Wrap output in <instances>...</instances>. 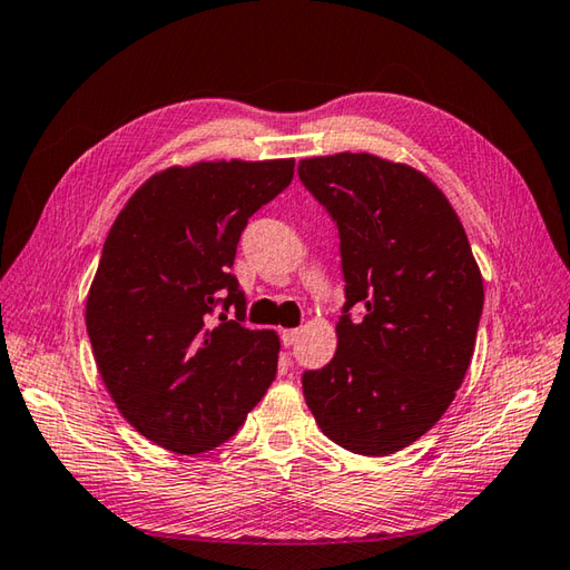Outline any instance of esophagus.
Returning <instances> with one entry per match:
<instances>
[{"label":"esophagus","mask_w":570,"mask_h":570,"mask_svg":"<svg viewBox=\"0 0 570 570\" xmlns=\"http://www.w3.org/2000/svg\"><path fill=\"white\" fill-rule=\"evenodd\" d=\"M296 337H298V331H296V328L282 331V343H284V347H292V345L296 343Z\"/></svg>","instance_id":"esophagus-1"}]
</instances>
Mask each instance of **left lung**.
<instances>
[{"mask_svg": "<svg viewBox=\"0 0 570 570\" xmlns=\"http://www.w3.org/2000/svg\"><path fill=\"white\" fill-rule=\"evenodd\" d=\"M298 176L337 225L347 298L335 357L304 374L306 404L345 451L396 453L435 426L465 380L480 266L453 205L414 166L341 151L301 159Z\"/></svg>", "mask_w": 570, "mask_h": 570, "instance_id": "left-lung-1", "label": "left lung"}]
</instances>
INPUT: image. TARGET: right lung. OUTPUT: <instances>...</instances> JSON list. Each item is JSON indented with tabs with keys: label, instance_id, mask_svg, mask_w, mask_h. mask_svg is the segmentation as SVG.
Masks as SVG:
<instances>
[{
	"label": "right lung",
	"instance_id": "right-lung-1",
	"mask_svg": "<svg viewBox=\"0 0 570 570\" xmlns=\"http://www.w3.org/2000/svg\"><path fill=\"white\" fill-rule=\"evenodd\" d=\"M292 178L294 159L168 166L107 233L85 301L95 365L119 414L166 451L223 445L274 382L278 335L242 325L245 294L229 266L249 217Z\"/></svg>",
	"mask_w": 570,
	"mask_h": 570
}]
</instances>
